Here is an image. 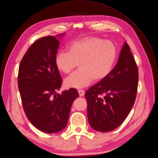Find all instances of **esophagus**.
<instances>
[{"label":"esophagus","mask_w":158,"mask_h":158,"mask_svg":"<svg viewBox=\"0 0 158 158\" xmlns=\"http://www.w3.org/2000/svg\"><path fill=\"white\" fill-rule=\"evenodd\" d=\"M78 92L79 96H80V97H82L83 95L85 94V91L83 90H78Z\"/></svg>","instance_id":"esophagus-1"}]
</instances>
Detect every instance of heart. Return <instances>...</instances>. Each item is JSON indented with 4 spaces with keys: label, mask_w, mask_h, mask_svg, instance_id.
<instances>
[{
    "label": "heart",
    "mask_w": 158,
    "mask_h": 158,
    "mask_svg": "<svg viewBox=\"0 0 158 158\" xmlns=\"http://www.w3.org/2000/svg\"><path fill=\"white\" fill-rule=\"evenodd\" d=\"M117 58V49L110 41L96 36H87L71 42L68 52H59L55 59L57 69L69 74L78 64L79 69L65 79L67 89H80L93 80L106 78L112 71Z\"/></svg>",
    "instance_id": "b5f03b06"
}]
</instances>
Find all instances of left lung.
<instances>
[{"mask_svg":"<svg viewBox=\"0 0 158 158\" xmlns=\"http://www.w3.org/2000/svg\"><path fill=\"white\" fill-rule=\"evenodd\" d=\"M138 81L136 62L129 45L124 42L116 66L110 75L85 94L88 120L92 129L108 132L124 122L134 105Z\"/></svg>","mask_w":158,"mask_h":158,"instance_id":"obj_1","label":"left lung"}]
</instances>
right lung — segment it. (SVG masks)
<instances>
[{"mask_svg": "<svg viewBox=\"0 0 158 158\" xmlns=\"http://www.w3.org/2000/svg\"><path fill=\"white\" fill-rule=\"evenodd\" d=\"M59 44L52 35L37 40L24 55L18 70V85L26 116L36 128L46 133H58L65 128L71 105L79 96L75 89L56 94L62 85L55 64Z\"/></svg>", "mask_w": 158, "mask_h": 158, "instance_id": "obj_1", "label": "right lung"}]
</instances>
